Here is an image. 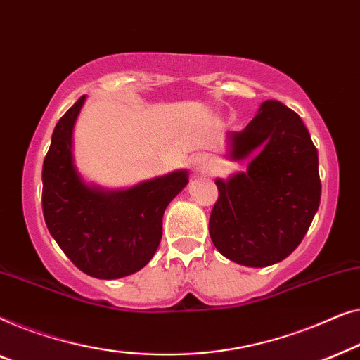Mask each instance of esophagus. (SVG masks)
<instances>
[{
  "label": "esophagus",
  "mask_w": 360,
  "mask_h": 360,
  "mask_svg": "<svg viewBox=\"0 0 360 360\" xmlns=\"http://www.w3.org/2000/svg\"><path fill=\"white\" fill-rule=\"evenodd\" d=\"M212 158L205 153H197L191 158V166L192 171L197 174H207L212 169Z\"/></svg>",
  "instance_id": "1"
}]
</instances>
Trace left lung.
Returning <instances> with one entry per match:
<instances>
[{
  "mask_svg": "<svg viewBox=\"0 0 360 360\" xmlns=\"http://www.w3.org/2000/svg\"><path fill=\"white\" fill-rule=\"evenodd\" d=\"M250 155L245 173L215 179L209 231L230 261L266 267L300 245L320 207L318 151L300 115L269 99L245 130L229 134V158Z\"/></svg>",
  "mask_w": 360,
  "mask_h": 360,
  "instance_id": "1",
  "label": "left lung"
}]
</instances>
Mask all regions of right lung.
<instances>
[{"mask_svg": "<svg viewBox=\"0 0 360 360\" xmlns=\"http://www.w3.org/2000/svg\"><path fill=\"white\" fill-rule=\"evenodd\" d=\"M84 99L81 96L55 125L42 168L44 219L79 271L96 279H120L153 257L166 207L189 176L179 169L120 191L86 184L73 160V129Z\"/></svg>", "mask_w": 360, "mask_h": 360, "instance_id": "add662e5", "label": "right lung"}]
</instances>
